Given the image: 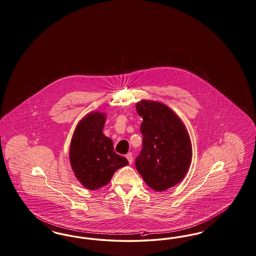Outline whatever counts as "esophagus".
Wrapping results in <instances>:
<instances>
[{"instance_id": "1", "label": "esophagus", "mask_w": 256, "mask_h": 256, "mask_svg": "<svg viewBox=\"0 0 256 256\" xmlns=\"http://www.w3.org/2000/svg\"><path fill=\"white\" fill-rule=\"evenodd\" d=\"M126 159H128V163L130 164H132L133 162V155L132 152H128V154L126 155Z\"/></svg>"}]
</instances>
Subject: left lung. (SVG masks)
<instances>
[{
	"mask_svg": "<svg viewBox=\"0 0 256 256\" xmlns=\"http://www.w3.org/2000/svg\"><path fill=\"white\" fill-rule=\"evenodd\" d=\"M136 110L143 118V150L135 160L136 168L150 188L164 192L179 184L190 168V135L180 117L164 104L141 100Z\"/></svg>",
	"mask_w": 256,
	"mask_h": 256,
	"instance_id": "obj_1",
	"label": "left lung"
}]
</instances>
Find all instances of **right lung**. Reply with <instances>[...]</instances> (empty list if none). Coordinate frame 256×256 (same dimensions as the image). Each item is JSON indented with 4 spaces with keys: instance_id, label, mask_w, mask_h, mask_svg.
I'll list each match as a JSON object with an SVG mask.
<instances>
[{
    "instance_id": "obj_1",
    "label": "right lung",
    "mask_w": 256,
    "mask_h": 256,
    "mask_svg": "<svg viewBox=\"0 0 256 256\" xmlns=\"http://www.w3.org/2000/svg\"><path fill=\"white\" fill-rule=\"evenodd\" d=\"M106 113H88L75 128L70 148V161L77 180L95 190L110 183L114 172L128 164L116 154L112 140L104 133Z\"/></svg>"
}]
</instances>
